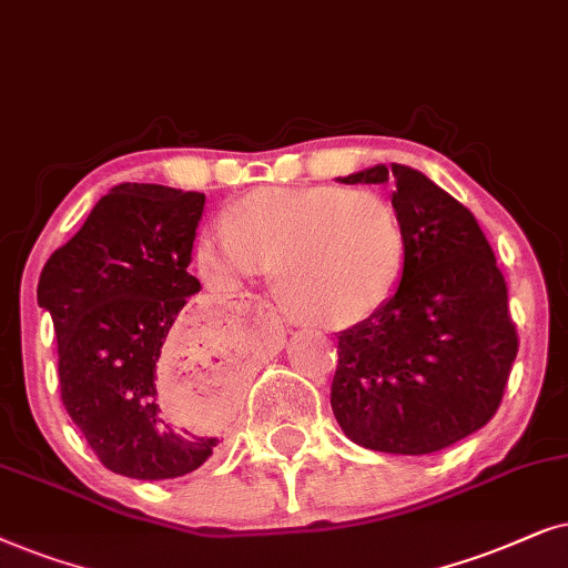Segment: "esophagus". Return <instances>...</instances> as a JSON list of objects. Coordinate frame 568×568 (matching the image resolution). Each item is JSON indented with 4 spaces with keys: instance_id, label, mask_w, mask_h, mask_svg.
<instances>
[{
    "instance_id": "1",
    "label": "esophagus",
    "mask_w": 568,
    "mask_h": 568,
    "mask_svg": "<svg viewBox=\"0 0 568 568\" xmlns=\"http://www.w3.org/2000/svg\"><path fill=\"white\" fill-rule=\"evenodd\" d=\"M256 306H260V308H262V312H267V314H272V306L267 304V301H260V304H256Z\"/></svg>"
}]
</instances>
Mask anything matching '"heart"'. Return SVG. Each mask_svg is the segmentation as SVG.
Masks as SVG:
<instances>
[{"instance_id": "obj_1", "label": "heart", "mask_w": 568, "mask_h": 568, "mask_svg": "<svg viewBox=\"0 0 568 568\" xmlns=\"http://www.w3.org/2000/svg\"><path fill=\"white\" fill-rule=\"evenodd\" d=\"M196 260L221 288L275 272V291L293 316L339 329L395 296L405 233L395 207L368 189L267 186L200 239Z\"/></svg>"}]
</instances>
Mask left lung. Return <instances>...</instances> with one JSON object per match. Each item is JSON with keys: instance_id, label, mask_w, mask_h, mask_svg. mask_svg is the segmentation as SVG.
<instances>
[{"instance_id": "left-lung-1", "label": "left lung", "mask_w": 568, "mask_h": 568, "mask_svg": "<svg viewBox=\"0 0 568 568\" xmlns=\"http://www.w3.org/2000/svg\"><path fill=\"white\" fill-rule=\"evenodd\" d=\"M339 181L392 186L405 270L379 312L337 335L332 413L358 447L447 449L494 418L517 358L494 248L470 210L410 165Z\"/></svg>"}]
</instances>
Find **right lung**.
Instances as JSON below:
<instances>
[{
	"instance_id": "right-lung-1",
	"label": "right lung",
	"mask_w": 568,
	"mask_h": 568,
	"mask_svg": "<svg viewBox=\"0 0 568 568\" xmlns=\"http://www.w3.org/2000/svg\"><path fill=\"white\" fill-rule=\"evenodd\" d=\"M202 210L200 192L113 186L38 280L67 413L95 457L126 478H181L221 444L217 420L184 418L161 392L173 372L210 362L221 389L239 379L223 329L192 320L186 304L202 288L189 275Z\"/></svg>"
}]
</instances>
